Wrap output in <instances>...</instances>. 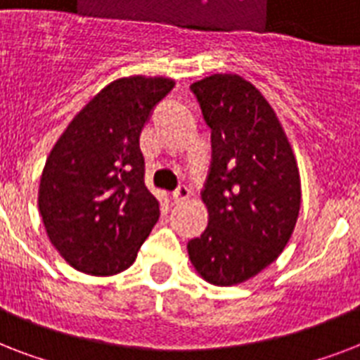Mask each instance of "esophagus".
Returning a JSON list of instances; mask_svg holds the SVG:
<instances>
[{"instance_id": "esophagus-1", "label": "esophagus", "mask_w": 360, "mask_h": 360, "mask_svg": "<svg viewBox=\"0 0 360 360\" xmlns=\"http://www.w3.org/2000/svg\"><path fill=\"white\" fill-rule=\"evenodd\" d=\"M188 196H191V191L186 188V186H179L177 191L172 194V202L174 203H183L188 200Z\"/></svg>"}]
</instances>
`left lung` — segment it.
Segmentation results:
<instances>
[{
	"label": "left lung",
	"mask_w": 360,
	"mask_h": 360,
	"mask_svg": "<svg viewBox=\"0 0 360 360\" xmlns=\"http://www.w3.org/2000/svg\"><path fill=\"white\" fill-rule=\"evenodd\" d=\"M211 129V168L202 191L207 228L188 257L209 284L237 285L284 250L301 209V177L278 117L254 84L211 75L191 86Z\"/></svg>",
	"instance_id": "left-lung-1"
}]
</instances>
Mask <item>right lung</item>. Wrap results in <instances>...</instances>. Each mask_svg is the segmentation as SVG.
<instances>
[{"label":"right lung","instance_id":"1","mask_svg":"<svg viewBox=\"0 0 360 360\" xmlns=\"http://www.w3.org/2000/svg\"><path fill=\"white\" fill-rule=\"evenodd\" d=\"M174 86L164 76L110 82L48 155L39 211L50 243L76 271L112 276L129 269L157 224L160 211L143 183L140 134Z\"/></svg>","mask_w":360,"mask_h":360}]
</instances>
